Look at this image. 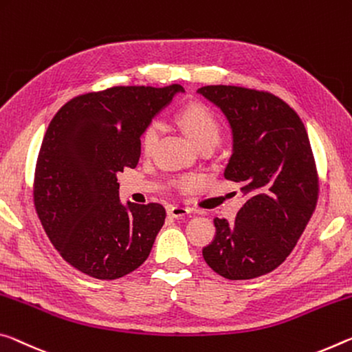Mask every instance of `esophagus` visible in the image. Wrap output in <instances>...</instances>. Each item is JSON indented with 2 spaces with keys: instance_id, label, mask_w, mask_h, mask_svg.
Segmentation results:
<instances>
[{
  "instance_id": "esophagus-1",
  "label": "esophagus",
  "mask_w": 352,
  "mask_h": 352,
  "mask_svg": "<svg viewBox=\"0 0 352 352\" xmlns=\"http://www.w3.org/2000/svg\"><path fill=\"white\" fill-rule=\"evenodd\" d=\"M189 213H191V210H189L188 206H185V205H178V204L170 205L169 210H167V214L172 216V217H182V216L189 214Z\"/></svg>"
}]
</instances>
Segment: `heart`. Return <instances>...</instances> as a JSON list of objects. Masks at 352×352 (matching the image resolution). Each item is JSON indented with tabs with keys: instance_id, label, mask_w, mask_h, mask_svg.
Segmentation results:
<instances>
[{
	"instance_id": "heart-1",
	"label": "heart",
	"mask_w": 352,
	"mask_h": 352,
	"mask_svg": "<svg viewBox=\"0 0 352 352\" xmlns=\"http://www.w3.org/2000/svg\"><path fill=\"white\" fill-rule=\"evenodd\" d=\"M178 120H180L182 126L185 128L188 136L191 141L196 144L197 147L204 146H213L216 147L217 142L221 141V125L217 122L213 113L204 104H188L180 111L178 114ZM160 124L158 122H150V124L144 128L141 135V148L144 153H150L155 147L156 141L160 138ZM178 186L188 188L192 185V178L185 177L177 182Z\"/></svg>"
}]
</instances>
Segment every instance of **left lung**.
I'll return each mask as SVG.
<instances>
[{"mask_svg": "<svg viewBox=\"0 0 352 352\" xmlns=\"http://www.w3.org/2000/svg\"><path fill=\"white\" fill-rule=\"evenodd\" d=\"M197 92L232 126L233 153L224 175L246 197L233 224L214 217L204 258L228 280L265 276L285 261L316 208L320 178L305 126L271 92L221 85Z\"/></svg>", "mask_w": 352, "mask_h": 352, "instance_id": "left-lung-1", "label": "left lung"}]
</instances>
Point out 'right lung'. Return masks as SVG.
<instances>
[{"label":"right lung","mask_w":352,"mask_h":352,"mask_svg":"<svg viewBox=\"0 0 352 352\" xmlns=\"http://www.w3.org/2000/svg\"><path fill=\"white\" fill-rule=\"evenodd\" d=\"M180 85L116 86L67 102L38 150L32 197L60 256L82 274L114 280L138 270L166 219L161 204L119 200L117 172L135 169L141 135Z\"/></svg>","instance_id":"1"}]
</instances>
